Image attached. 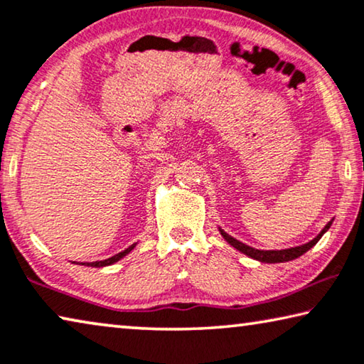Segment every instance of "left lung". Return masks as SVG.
<instances>
[{"mask_svg": "<svg viewBox=\"0 0 364 364\" xmlns=\"http://www.w3.org/2000/svg\"><path fill=\"white\" fill-rule=\"evenodd\" d=\"M332 221H328L327 225H326V228H323L322 231L318 232L314 239L309 240V242H306L303 245H296V247L282 249V250H259V249H254V247H250V245H245L242 242H239L237 239L231 237V236H229V234H226L225 231H223L221 228H220V232H221V236L225 237L226 242L231 244L234 249L239 250V252L249 255L250 259L264 262V264H279V262H289V260L298 259V257L306 254L311 247H314V245L318 242V239H321L323 234L328 231V228L332 226Z\"/></svg>", "mask_w": 364, "mask_h": 364, "instance_id": "8db88e82", "label": "left lung"}]
</instances>
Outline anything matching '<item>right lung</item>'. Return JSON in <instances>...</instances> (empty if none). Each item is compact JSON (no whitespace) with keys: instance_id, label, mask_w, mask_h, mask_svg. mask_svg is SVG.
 Returning <instances> with one entry per match:
<instances>
[{"instance_id":"add662e5","label":"right lung","mask_w":364,"mask_h":364,"mask_svg":"<svg viewBox=\"0 0 364 364\" xmlns=\"http://www.w3.org/2000/svg\"><path fill=\"white\" fill-rule=\"evenodd\" d=\"M135 245H136V244H132L130 247L125 249V250H122V252H119V254H115L114 257H110V259H105V260H97V262H82L81 265H87V267H96V268L112 265V264H115V262H119L120 259H124V257H125L127 254H130L132 250L135 249Z\"/></svg>"}]
</instances>
